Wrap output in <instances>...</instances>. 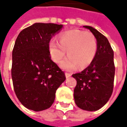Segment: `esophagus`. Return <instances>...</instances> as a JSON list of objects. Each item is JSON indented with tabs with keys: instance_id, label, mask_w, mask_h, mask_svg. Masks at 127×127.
Wrapping results in <instances>:
<instances>
[{
	"instance_id": "esophagus-1",
	"label": "esophagus",
	"mask_w": 127,
	"mask_h": 127,
	"mask_svg": "<svg viewBox=\"0 0 127 127\" xmlns=\"http://www.w3.org/2000/svg\"><path fill=\"white\" fill-rule=\"evenodd\" d=\"M71 73H65V76H66V78H69V77H71Z\"/></svg>"
}]
</instances>
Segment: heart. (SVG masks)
<instances>
[{
    "label": "heart",
    "mask_w": 127,
    "mask_h": 127,
    "mask_svg": "<svg viewBox=\"0 0 127 127\" xmlns=\"http://www.w3.org/2000/svg\"><path fill=\"white\" fill-rule=\"evenodd\" d=\"M59 43L52 39L49 43L51 58L56 63H60L66 54L61 66L66 71L84 69L91 64L97 52V41L93 34L80 30H72L59 35Z\"/></svg>",
    "instance_id": "heart-1"
}]
</instances>
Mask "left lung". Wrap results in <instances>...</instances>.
Masks as SVG:
<instances>
[{"mask_svg":"<svg viewBox=\"0 0 127 127\" xmlns=\"http://www.w3.org/2000/svg\"><path fill=\"white\" fill-rule=\"evenodd\" d=\"M97 41V52L94 61L82 71L72 75L77 80L74 89L75 104L80 109L96 111L107 103L114 88L115 66L114 51L103 34L89 26Z\"/></svg>","mask_w":127,"mask_h":127,"instance_id":"8db88e82","label":"left lung"}]
</instances>
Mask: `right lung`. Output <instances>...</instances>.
I'll return each instance as SVG.
<instances>
[{
	"label": "right lung",
	"mask_w": 127,
	"mask_h": 127,
	"mask_svg": "<svg viewBox=\"0 0 127 127\" xmlns=\"http://www.w3.org/2000/svg\"><path fill=\"white\" fill-rule=\"evenodd\" d=\"M63 25L35 23L18 34L12 52L11 77L15 93L26 108H49L56 91L66 80L64 71L51 60L49 43Z\"/></svg>",
	"instance_id": "add662e5"
}]
</instances>
